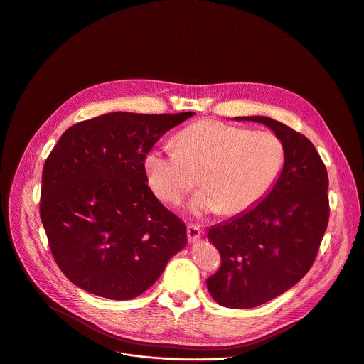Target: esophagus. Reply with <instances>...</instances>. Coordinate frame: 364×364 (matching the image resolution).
<instances>
[{"label": "esophagus", "mask_w": 364, "mask_h": 364, "mask_svg": "<svg viewBox=\"0 0 364 364\" xmlns=\"http://www.w3.org/2000/svg\"><path fill=\"white\" fill-rule=\"evenodd\" d=\"M201 234H203V231L197 224H190L187 227V237H188L190 243H196V241H198Z\"/></svg>", "instance_id": "obj_1"}]
</instances>
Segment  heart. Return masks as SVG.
<instances>
[{
    "instance_id": "obj_1",
    "label": "heart",
    "mask_w": 364,
    "mask_h": 364,
    "mask_svg": "<svg viewBox=\"0 0 364 364\" xmlns=\"http://www.w3.org/2000/svg\"><path fill=\"white\" fill-rule=\"evenodd\" d=\"M174 146L144 157L147 181L159 198L180 203L200 181L205 186L191 201L197 213L241 214L262 201L276 184L286 161L282 140L269 132H250L217 119L184 129Z\"/></svg>"
}]
</instances>
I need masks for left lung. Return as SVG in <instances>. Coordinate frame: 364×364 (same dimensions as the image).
<instances>
[{"instance_id": "1", "label": "left lung", "mask_w": 364, "mask_h": 364, "mask_svg": "<svg viewBox=\"0 0 364 364\" xmlns=\"http://www.w3.org/2000/svg\"><path fill=\"white\" fill-rule=\"evenodd\" d=\"M272 129L286 161L272 191L252 210L208 230L221 267L208 277L215 303L252 309L283 294L311 269L330 215L328 176L313 143L269 117H235Z\"/></svg>"}]
</instances>
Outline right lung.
Returning <instances> with one entry per match:
<instances>
[{
    "label": "right lung",
    "instance_id": "right-lung-1",
    "mask_svg": "<svg viewBox=\"0 0 364 364\" xmlns=\"http://www.w3.org/2000/svg\"><path fill=\"white\" fill-rule=\"evenodd\" d=\"M194 114L117 111L64 132L43 168L40 215L51 255L71 283L130 300L186 247V224L149 187L144 157Z\"/></svg>",
    "mask_w": 364,
    "mask_h": 364
}]
</instances>
